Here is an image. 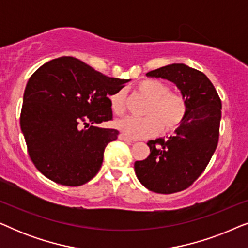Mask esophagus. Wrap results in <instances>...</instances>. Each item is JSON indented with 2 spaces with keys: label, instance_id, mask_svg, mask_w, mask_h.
Here are the masks:
<instances>
[{
  "label": "esophagus",
  "instance_id": "1",
  "mask_svg": "<svg viewBox=\"0 0 248 248\" xmlns=\"http://www.w3.org/2000/svg\"><path fill=\"white\" fill-rule=\"evenodd\" d=\"M118 139H120V140H122V141L127 142V143H131V142H132V139H131V138H128V137H126V135H124L123 133L118 135Z\"/></svg>",
  "mask_w": 248,
  "mask_h": 248
}]
</instances>
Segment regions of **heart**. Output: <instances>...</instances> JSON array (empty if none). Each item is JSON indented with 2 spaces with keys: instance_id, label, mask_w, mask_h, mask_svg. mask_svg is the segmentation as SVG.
I'll list each match as a JSON object with an SVG mask.
<instances>
[{
  "instance_id": "obj_1",
  "label": "heart",
  "mask_w": 248,
  "mask_h": 248,
  "mask_svg": "<svg viewBox=\"0 0 248 248\" xmlns=\"http://www.w3.org/2000/svg\"><path fill=\"white\" fill-rule=\"evenodd\" d=\"M138 93L147 98L144 117H125L115 123L124 135L133 139L149 138L159 131L174 132L184 123L188 111V103L184 94L170 91L164 81L147 79L139 82ZM111 109L116 115L126 110V93L121 89L110 96Z\"/></svg>"
}]
</instances>
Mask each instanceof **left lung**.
Here are the masks:
<instances>
[{
	"label": "left lung",
	"instance_id": "1",
	"mask_svg": "<svg viewBox=\"0 0 248 248\" xmlns=\"http://www.w3.org/2000/svg\"><path fill=\"white\" fill-rule=\"evenodd\" d=\"M147 77L174 82L188 103L184 123L167 139L148 142L150 155L135 161L142 185L152 192L171 194L189 187L204 171L219 140L221 100L201 71L175 63L150 71Z\"/></svg>",
	"mask_w": 248,
	"mask_h": 248
}]
</instances>
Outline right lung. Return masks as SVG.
<instances>
[{
    "mask_svg": "<svg viewBox=\"0 0 248 248\" xmlns=\"http://www.w3.org/2000/svg\"><path fill=\"white\" fill-rule=\"evenodd\" d=\"M128 81L104 76L71 56L49 61L30 77L20 126L29 157L44 176L80 186L97 175L105 148L120 132L96 124L111 121L108 97Z\"/></svg>",
    "mask_w": 248,
    "mask_h": 248,
    "instance_id": "1",
    "label": "right lung"
}]
</instances>
